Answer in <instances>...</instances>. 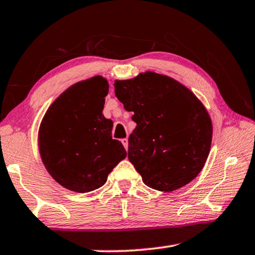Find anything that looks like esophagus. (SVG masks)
<instances>
[{
  "instance_id": "obj_1",
  "label": "esophagus",
  "mask_w": 255,
  "mask_h": 255,
  "mask_svg": "<svg viewBox=\"0 0 255 255\" xmlns=\"http://www.w3.org/2000/svg\"><path fill=\"white\" fill-rule=\"evenodd\" d=\"M122 143L124 145V147L128 149V139H127V138H124V139H122Z\"/></svg>"
}]
</instances>
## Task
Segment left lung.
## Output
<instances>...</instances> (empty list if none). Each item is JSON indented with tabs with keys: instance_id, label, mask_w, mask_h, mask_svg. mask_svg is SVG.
<instances>
[{
	"instance_id": "obj_1",
	"label": "left lung",
	"mask_w": 255,
	"mask_h": 255,
	"mask_svg": "<svg viewBox=\"0 0 255 255\" xmlns=\"http://www.w3.org/2000/svg\"><path fill=\"white\" fill-rule=\"evenodd\" d=\"M115 93L137 124L128 158L147 187L174 191L200 173L209 155L213 124L188 88L166 75L140 73L115 81Z\"/></svg>"
}]
</instances>
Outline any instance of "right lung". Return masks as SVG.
I'll list each match as a JSON object with an SVG mask.
<instances>
[{
	"label": "right lung",
	"mask_w": 255,
	"mask_h": 255,
	"mask_svg": "<svg viewBox=\"0 0 255 255\" xmlns=\"http://www.w3.org/2000/svg\"><path fill=\"white\" fill-rule=\"evenodd\" d=\"M109 92L102 76L77 82L51 103L38 135L42 163L53 179L71 191H93L126 157L119 140L112 139L114 123L103 117Z\"/></svg>",
	"instance_id": "1"
}]
</instances>
